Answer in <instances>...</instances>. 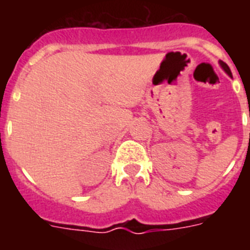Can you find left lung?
I'll use <instances>...</instances> for the list:
<instances>
[{"instance_id":"left-lung-1","label":"left lung","mask_w":250,"mask_h":250,"mask_svg":"<svg viewBox=\"0 0 250 250\" xmlns=\"http://www.w3.org/2000/svg\"><path fill=\"white\" fill-rule=\"evenodd\" d=\"M219 64H221V67L223 68V70H225L226 74H227V75H229V76H231V78H232V75H231V70H229V66H227V64H226L225 62H223V61H219Z\"/></svg>"}]
</instances>
